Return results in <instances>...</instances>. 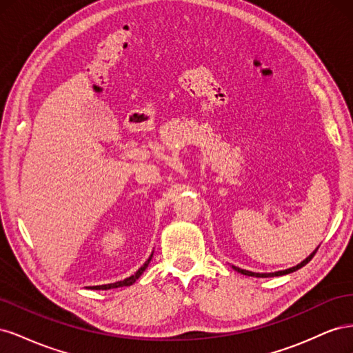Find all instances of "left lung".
<instances>
[{
	"label": "left lung",
	"instance_id": "1",
	"mask_svg": "<svg viewBox=\"0 0 353 353\" xmlns=\"http://www.w3.org/2000/svg\"><path fill=\"white\" fill-rule=\"evenodd\" d=\"M315 253H316V250L309 256V258H306L302 263H299L297 266H293V268H290V270H285V271H279V272H272V274H258V272H250V271H245V270H240V268H237V266H232L234 270H236L237 272H240V274H243V275H250V276H276V275H285V274H290V272H294V271H297L299 268H302V266H305L309 261H311L314 256H315Z\"/></svg>",
	"mask_w": 353,
	"mask_h": 353
}]
</instances>
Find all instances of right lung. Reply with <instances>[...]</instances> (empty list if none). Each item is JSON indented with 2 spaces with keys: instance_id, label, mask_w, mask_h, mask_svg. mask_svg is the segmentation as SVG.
Wrapping results in <instances>:
<instances>
[{
  "instance_id": "obj_1",
  "label": "right lung",
  "mask_w": 353,
  "mask_h": 353,
  "mask_svg": "<svg viewBox=\"0 0 353 353\" xmlns=\"http://www.w3.org/2000/svg\"><path fill=\"white\" fill-rule=\"evenodd\" d=\"M150 259H152V256L150 258L147 259V262L141 266L140 270H138L134 275H131L130 279H126V280H123V281H117V283H113V284H104V285H95V287H91L92 290H109V288H117V287H125V285H131L132 283H135L138 279H140V275L145 271V268H147V265H148V262H150Z\"/></svg>"
}]
</instances>
